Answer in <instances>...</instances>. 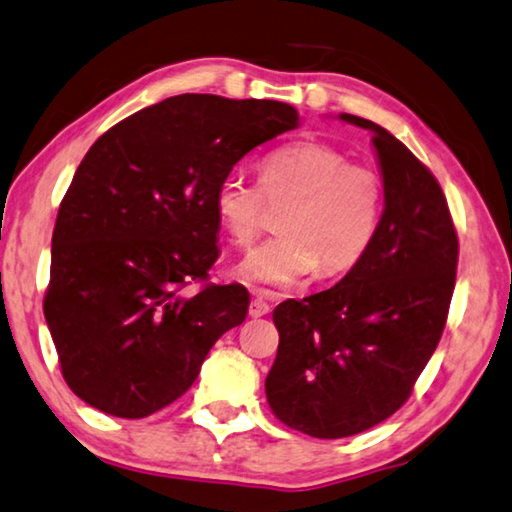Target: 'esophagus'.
I'll return each mask as SVG.
<instances>
[{"label":"esophagus","mask_w":512,"mask_h":512,"mask_svg":"<svg viewBox=\"0 0 512 512\" xmlns=\"http://www.w3.org/2000/svg\"><path fill=\"white\" fill-rule=\"evenodd\" d=\"M251 294H254V299H251V303H249V315L251 317H263V315H267V312H270V299H272V294L270 292H265V290H251Z\"/></svg>","instance_id":"esophagus-1"}]
</instances>
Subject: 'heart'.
<instances>
[{"label": "heart", "instance_id": "b5f03b06", "mask_svg": "<svg viewBox=\"0 0 512 512\" xmlns=\"http://www.w3.org/2000/svg\"><path fill=\"white\" fill-rule=\"evenodd\" d=\"M267 204H288L279 220L281 236L251 251L238 276L290 288L317 270L337 276L362 261L378 231L384 184L378 170L351 164L328 143L294 141L261 161V186L229 173L213 193L215 218L238 247L261 236Z\"/></svg>", "mask_w": 512, "mask_h": 512}]
</instances>
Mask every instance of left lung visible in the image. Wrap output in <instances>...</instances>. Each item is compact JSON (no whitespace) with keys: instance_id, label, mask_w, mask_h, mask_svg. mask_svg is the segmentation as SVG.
<instances>
[{"instance_id":"left-lung-1","label":"left lung","mask_w":512,"mask_h":512,"mask_svg":"<svg viewBox=\"0 0 512 512\" xmlns=\"http://www.w3.org/2000/svg\"><path fill=\"white\" fill-rule=\"evenodd\" d=\"M384 211L362 261L330 290L274 310L279 351L265 380L274 416L315 438L366 432L405 405L441 342L459 236L423 161L378 123Z\"/></svg>"}]
</instances>
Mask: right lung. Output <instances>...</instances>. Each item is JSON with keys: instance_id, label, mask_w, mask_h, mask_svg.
I'll return each mask as SVG.
<instances>
[{"instance_id": "1", "label": "right lung", "mask_w": 512, "mask_h": 512, "mask_svg": "<svg viewBox=\"0 0 512 512\" xmlns=\"http://www.w3.org/2000/svg\"><path fill=\"white\" fill-rule=\"evenodd\" d=\"M297 125L288 103L182 94L94 141L60 202L44 294L62 378L80 400L119 418L155 414L245 321L249 292L209 283L213 193L249 150ZM193 280L201 290L186 298Z\"/></svg>"}]
</instances>
